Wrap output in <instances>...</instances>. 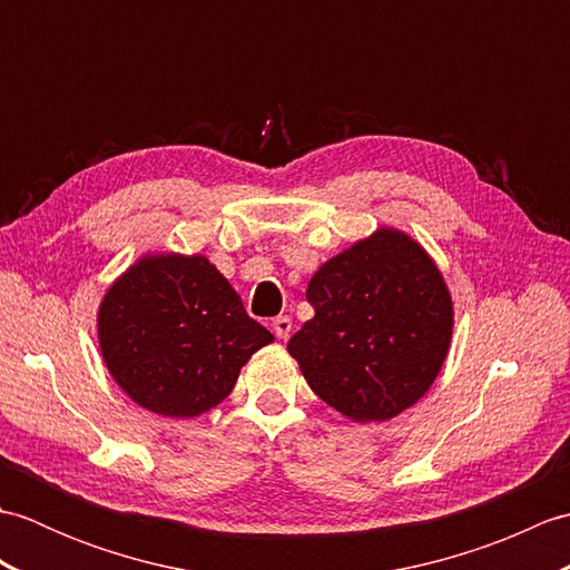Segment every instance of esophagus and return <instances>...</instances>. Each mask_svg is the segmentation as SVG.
Instances as JSON below:
<instances>
[{
    "instance_id": "1",
    "label": "esophagus",
    "mask_w": 570,
    "mask_h": 570,
    "mask_svg": "<svg viewBox=\"0 0 570 570\" xmlns=\"http://www.w3.org/2000/svg\"><path fill=\"white\" fill-rule=\"evenodd\" d=\"M272 328H274V335L278 337V341H286L288 333H292V318H288V316H278V318H274Z\"/></svg>"
}]
</instances>
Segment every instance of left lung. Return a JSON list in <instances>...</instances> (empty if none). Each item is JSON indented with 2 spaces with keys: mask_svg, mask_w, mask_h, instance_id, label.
<instances>
[{
  "mask_svg": "<svg viewBox=\"0 0 570 570\" xmlns=\"http://www.w3.org/2000/svg\"><path fill=\"white\" fill-rule=\"evenodd\" d=\"M316 316L292 355L325 404L357 423L386 421L429 392L453 337V298L439 266L402 229L335 254L306 292Z\"/></svg>",
  "mask_w": 570,
  "mask_h": 570,
  "instance_id": "8db88e82",
  "label": "left lung"
}]
</instances>
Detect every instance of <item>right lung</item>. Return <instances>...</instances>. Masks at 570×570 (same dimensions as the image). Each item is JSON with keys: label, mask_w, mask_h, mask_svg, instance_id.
Masks as SVG:
<instances>
[{"label": "right lung", "mask_w": 570, "mask_h": 570, "mask_svg": "<svg viewBox=\"0 0 570 570\" xmlns=\"http://www.w3.org/2000/svg\"><path fill=\"white\" fill-rule=\"evenodd\" d=\"M100 353L139 406L193 419L233 392L242 365L274 335L203 254H147L107 288Z\"/></svg>", "instance_id": "right-lung-1"}]
</instances>
